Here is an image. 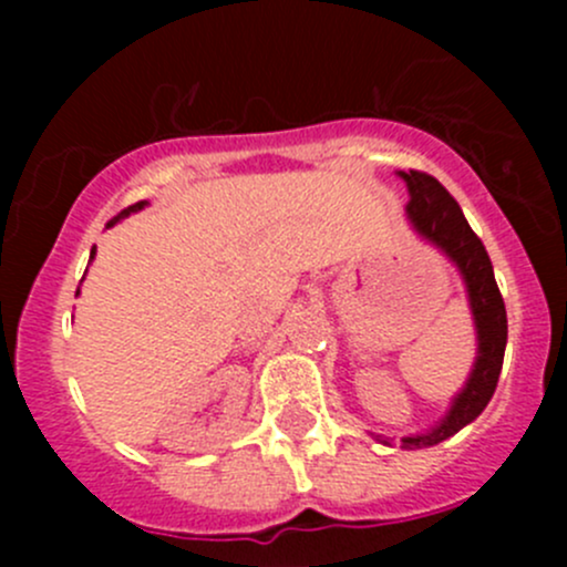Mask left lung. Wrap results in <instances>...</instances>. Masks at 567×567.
Wrapping results in <instances>:
<instances>
[{
  "mask_svg": "<svg viewBox=\"0 0 567 567\" xmlns=\"http://www.w3.org/2000/svg\"><path fill=\"white\" fill-rule=\"evenodd\" d=\"M398 175L403 177L411 194L409 205H405V216H409L411 227L458 266L463 285H466L468 307H472L474 329H477V359H474L466 386L455 394L447 414L431 431L400 439L405 450H416L433 447V444L455 436L461 427L477 420L485 405H488V400L494 398L507 346V312L499 288H496L488 251L468 227L466 216H463L453 194L427 173L409 169V173ZM375 439L381 444H390L384 436Z\"/></svg>",
  "mask_w": 567,
  "mask_h": 567,
  "instance_id": "1",
  "label": "left lung"
}]
</instances>
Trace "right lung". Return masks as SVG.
I'll return each instance as SVG.
<instances>
[{
  "label": "right lung",
  "mask_w": 567,
  "mask_h": 567,
  "mask_svg": "<svg viewBox=\"0 0 567 567\" xmlns=\"http://www.w3.org/2000/svg\"><path fill=\"white\" fill-rule=\"evenodd\" d=\"M145 199H142V203H134V205H128V208H125V210H120V214L117 216H114V219L112 221H109V225L106 227H114V225H117V221L120 219H125V216H131V214H136V210H142V208H145ZM93 257H95V247H93V251H90V260H93ZM76 293H79V290H76Z\"/></svg>",
  "instance_id": "1"
}]
</instances>
